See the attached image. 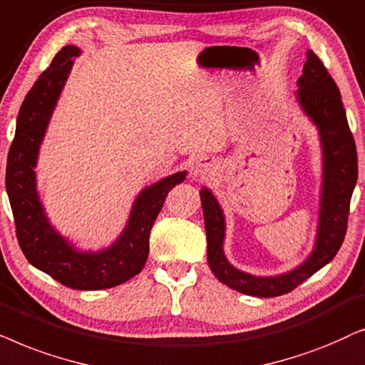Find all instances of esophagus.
I'll return each instance as SVG.
<instances>
[{"label":"esophagus","mask_w":365,"mask_h":365,"mask_svg":"<svg viewBox=\"0 0 365 365\" xmlns=\"http://www.w3.org/2000/svg\"><path fill=\"white\" fill-rule=\"evenodd\" d=\"M215 173V165H213L212 162H208L207 158H200L197 160L195 163L192 165V175L195 178H207L210 177V175Z\"/></svg>","instance_id":"obj_1"}]
</instances>
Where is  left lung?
Wrapping results in <instances>:
<instances>
[{"label": "left lung", "mask_w": 365, "mask_h": 365, "mask_svg": "<svg viewBox=\"0 0 365 365\" xmlns=\"http://www.w3.org/2000/svg\"><path fill=\"white\" fill-rule=\"evenodd\" d=\"M302 76L297 80V101L317 126L322 147V190L317 237L312 254L287 274L257 277L235 269L223 254L225 217L208 188L200 190L207 232V260L218 280L237 292L254 297L289 294L315 272L327 265L341 249L347 232L349 207L357 183V150L349 128L341 91L327 68L312 50L307 51Z\"/></svg>", "instance_id": "obj_1"}]
</instances>
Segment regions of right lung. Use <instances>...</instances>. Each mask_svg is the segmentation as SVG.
<instances>
[{"instance_id": "add662e5", "label": "right lung", "mask_w": 365, "mask_h": 365, "mask_svg": "<svg viewBox=\"0 0 365 365\" xmlns=\"http://www.w3.org/2000/svg\"><path fill=\"white\" fill-rule=\"evenodd\" d=\"M78 55L80 48L63 46L28 91L8 153L6 192L18 244L28 262L70 289L101 290L116 287L142 272L148 259L150 230L155 218L168 192L185 180L187 172H177L143 188L135 198L123 232L108 249L76 250L56 232L38 195L35 167L53 110L71 71L73 58Z\"/></svg>"}]
</instances>
